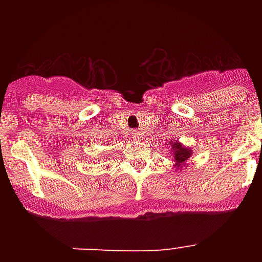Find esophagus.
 Listing matches in <instances>:
<instances>
[{"instance_id":"esophagus-1","label":"esophagus","mask_w":262,"mask_h":262,"mask_svg":"<svg viewBox=\"0 0 262 262\" xmlns=\"http://www.w3.org/2000/svg\"><path fill=\"white\" fill-rule=\"evenodd\" d=\"M131 135H133V138L136 139V140H138V139L140 138V133H139L138 129H134L133 133H131Z\"/></svg>"}]
</instances>
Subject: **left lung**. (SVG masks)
I'll list each match as a JSON object with an SVG mask.
<instances>
[{"label":"left lung","instance_id":"1","mask_svg":"<svg viewBox=\"0 0 262 262\" xmlns=\"http://www.w3.org/2000/svg\"><path fill=\"white\" fill-rule=\"evenodd\" d=\"M170 145H172L170 151H172L173 159H174V166L182 168V166H185V163L189 160V157L191 156L193 152H191L190 148L184 147L181 143L176 142V140L173 143H170Z\"/></svg>","mask_w":262,"mask_h":262}]
</instances>
